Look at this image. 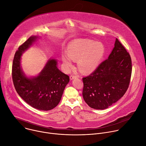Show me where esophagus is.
<instances>
[{"label": "esophagus", "mask_w": 146, "mask_h": 146, "mask_svg": "<svg viewBox=\"0 0 146 146\" xmlns=\"http://www.w3.org/2000/svg\"><path fill=\"white\" fill-rule=\"evenodd\" d=\"M77 77H78V76H77V75L71 74V75L70 76V80H73V79H74V78H77Z\"/></svg>", "instance_id": "obj_1"}]
</instances>
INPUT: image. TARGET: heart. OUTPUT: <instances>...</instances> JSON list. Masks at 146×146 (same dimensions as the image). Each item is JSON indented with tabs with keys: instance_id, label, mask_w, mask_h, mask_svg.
<instances>
[{
	"instance_id": "b5f03b06",
	"label": "heart",
	"mask_w": 146,
	"mask_h": 146,
	"mask_svg": "<svg viewBox=\"0 0 146 146\" xmlns=\"http://www.w3.org/2000/svg\"><path fill=\"white\" fill-rule=\"evenodd\" d=\"M68 53L62 55V60L67 69L73 66V60L78 59V65L81 70L88 73L94 70L100 64L105 55L103 45L95 41L75 40L68 46Z\"/></svg>"
}]
</instances>
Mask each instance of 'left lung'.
<instances>
[{
  "mask_svg": "<svg viewBox=\"0 0 146 146\" xmlns=\"http://www.w3.org/2000/svg\"><path fill=\"white\" fill-rule=\"evenodd\" d=\"M132 68L129 52L116 38L109 58L82 78V96L86 103L91 108L103 110L117 102L129 87Z\"/></svg>",
  "mask_w": 146,
  "mask_h": 146,
  "instance_id": "1",
  "label": "left lung"
}]
</instances>
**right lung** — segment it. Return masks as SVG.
<instances>
[{
  "mask_svg": "<svg viewBox=\"0 0 146 146\" xmlns=\"http://www.w3.org/2000/svg\"><path fill=\"white\" fill-rule=\"evenodd\" d=\"M30 37L21 45L14 55L12 65V78L18 95L32 107L40 110H50L59 103L64 89L69 81V76L60 71L54 59L47 62L40 74L27 78L20 67L22 53L36 39Z\"/></svg>",
  "mask_w": 146,
  "mask_h": 146,
  "instance_id": "right-lung-1",
  "label": "right lung"
}]
</instances>
